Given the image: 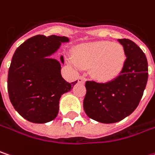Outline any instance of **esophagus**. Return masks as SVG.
<instances>
[{
	"label": "esophagus",
	"instance_id": "34e87169",
	"mask_svg": "<svg viewBox=\"0 0 155 155\" xmlns=\"http://www.w3.org/2000/svg\"><path fill=\"white\" fill-rule=\"evenodd\" d=\"M78 81L80 83H84L86 81V78L83 77V76H80V77L78 78Z\"/></svg>",
	"mask_w": 155,
	"mask_h": 155
}]
</instances>
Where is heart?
I'll return each instance as SVG.
<instances>
[{"label": "heart", "mask_w": 155, "mask_h": 155, "mask_svg": "<svg viewBox=\"0 0 155 155\" xmlns=\"http://www.w3.org/2000/svg\"><path fill=\"white\" fill-rule=\"evenodd\" d=\"M73 58L79 68H91V74L96 81L108 82L121 74L126 54L120 44L96 41L77 46L73 51Z\"/></svg>", "instance_id": "b5f03b06"}]
</instances>
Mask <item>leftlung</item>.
<instances>
[{
	"instance_id": "left-lung-1",
	"label": "left lung",
	"mask_w": 155,
	"mask_h": 155,
	"mask_svg": "<svg viewBox=\"0 0 155 155\" xmlns=\"http://www.w3.org/2000/svg\"><path fill=\"white\" fill-rule=\"evenodd\" d=\"M118 42L126 54L121 74L106 83L94 81L85 83V113L100 123H117L131 115L140 104L147 82L148 66L143 51L130 39Z\"/></svg>"
}]
</instances>
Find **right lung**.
<instances>
[{
	"mask_svg": "<svg viewBox=\"0 0 155 155\" xmlns=\"http://www.w3.org/2000/svg\"><path fill=\"white\" fill-rule=\"evenodd\" d=\"M67 37L37 35L15 50L8 74V92L15 110L26 120L44 124L59 113L60 96L70 91L77 81H66L60 74V63L49 59ZM64 63L63 56L60 57Z\"/></svg>",
	"mask_w": 155,
	"mask_h": 155,
	"instance_id": "add662e5",
	"label": "right lung"
}]
</instances>
